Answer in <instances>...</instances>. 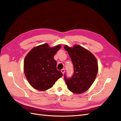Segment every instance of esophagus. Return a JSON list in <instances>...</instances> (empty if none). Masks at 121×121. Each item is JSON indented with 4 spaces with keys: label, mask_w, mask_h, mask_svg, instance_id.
Returning a JSON list of instances; mask_svg holds the SVG:
<instances>
[{
    "label": "esophagus",
    "mask_w": 121,
    "mask_h": 121,
    "mask_svg": "<svg viewBox=\"0 0 121 121\" xmlns=\"http://www.w3.org/2000/svg\"><path fill=\"white\" fill-rule=\"evenodd\" d=\"M61 73H63V74H64V73H65V69H62L61 70Z\"/></svg>",
    "instance_id": "esophagus-1"
}]
</instances>
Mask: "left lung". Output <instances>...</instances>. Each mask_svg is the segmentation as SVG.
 <instances>
[{"instance_id": "left-lung-1", "label": "left lung", "mask_w": 121, "mask_h": 121, "mask_svg": "<svg viewBox=\"0 0 121 121\" xmlns=\"http://www.w3.org/2000/svg\"><path fill=\"white\" fill-rule=\"evenodd\" d=\"M64 48L68 52L74 65V73L71 78L64 75L68 88L74 93L85 92L94 82L97 74L96 58L88 50L79 45L73 48L65 45Z\"/></svg>"}]
</instances>
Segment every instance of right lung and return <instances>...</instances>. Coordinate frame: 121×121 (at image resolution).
Segmentation results:
<instances>
[{
    "instance_id": "add662e5",
    "label": "right lung",
    "mask_w": 121,
    "mask_h": 121,
    "mask_svg": "<svg viewBox=\"0 0 121 121\" xmlns=\"http://www.w3.org/2000/svg\"><path fill=\"white\" fill-rule=\"evenodd\" d=\"M61 47L60 45L50 48L48 44L33 48L26 56L24 73L30 85L39 91L52 88L56 81L63 76L56 69L54 56Z\"/></svg>"
}]
</instances>
